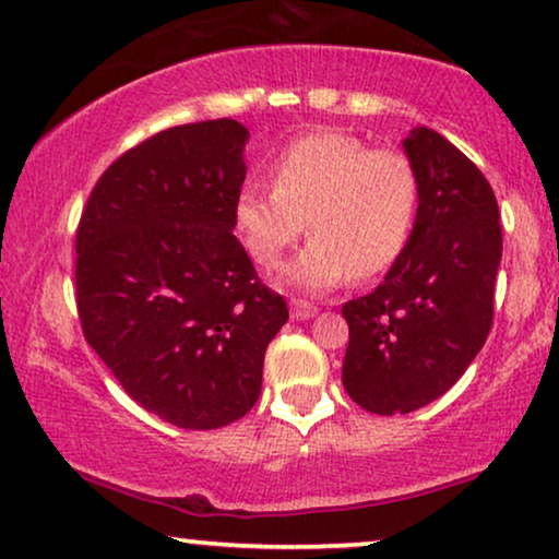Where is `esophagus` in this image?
Returning <instances> with one entry per match:
<instances>
[{
  "mask_svg": "<svg viewBox=\"0 0 559 559\" xmlns=\"http://www.w3.org/2000/svg\"><path fill=\"white\" fill-rule=\"evenodd\" d=\"M289 313H293L295 321H308V318H313L318 313V308L308 300H293L289 302Z\"/></svg>",
  "mask_w": 559,
  "mask_h": 559,
  "instance_id": "esophagus-1",
  "label": "esophagus"
}]
</instances>
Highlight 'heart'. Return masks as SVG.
<instances>
[{
  "label": "heart",
  "instance_id": "1",
  "mask_svg": "<svg viewBox=\"0 0 559 559\" xmlns=\"http://www.w3.org/2000/svg\"><path fill=\"white\" fill-rule=\"evenodd\" d=\"M272 187L246 182L234 202V226L262 270L306 230V251L285 280L306 293L390 270L408 243L418 210L416 166L397 148H369L342 130H316L270 164Z\"/></svg>",
  "mask_w": 559,
  "mask_h": 559
}]
</instances>
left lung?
Here are the masks:
<instances>
[{"label":"left lung","mask_w":559,"mask_h":559,"mask_svg":"<svg viewBox=\"0 0 559 559\" xmlns=\"http://www.w3.org/2000/svg\"><path fill=\"white\" fill-rule=\"evenodd\" d=\"M403 146L418 174L411 238L385 280L342 308V382L377 416L421 408L465 374L490 333L503 251L483 171L431 128H413Z\"/></svg>","instance_id":"1"}]
</instances>
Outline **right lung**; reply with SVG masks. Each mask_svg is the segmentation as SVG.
<instances>
[{"instance_id":"obj_1","label":"right lung","mask_w":559,"mask_h":559,"mask_svg":"<svg viewBox=\"0 0 559 559\" xmlns=\"http://www.w3.org/2000/svg\"><path fill=\"white\" fill-rule=\"evenodd\" d=\"M246 138L230 118L146 138L107 166L76 228L86 344L179 429H221L253 408L264 352L289 318L234 236Z\"/></svg>"}]
</instances>
